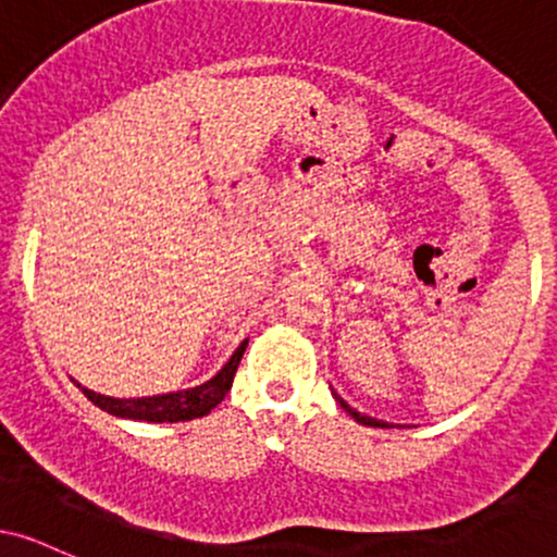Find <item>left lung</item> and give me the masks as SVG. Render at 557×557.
Listing matches in <instances>:
<instances>
[{"instance_id":"left-lung-1","label":"left lung","mask_w":557,"mask_h":557,"mask_svg":"<svg viewBox=\"0 0 557 557\" xmlns=\"http://www.w3.org/2000/svg\"><path fill=\"white\" fill-rule=\"evenodd\" d=\"M332 395H335V400L341 403V406L345 408V411H348L350 417H354L356 421H359V424H363V426H380V430H393V424H389V421H382V419H372V417H367V413H361V411H356V408H350L348 403H345L337 393H332Z\"/></svg>"}]
</instances>
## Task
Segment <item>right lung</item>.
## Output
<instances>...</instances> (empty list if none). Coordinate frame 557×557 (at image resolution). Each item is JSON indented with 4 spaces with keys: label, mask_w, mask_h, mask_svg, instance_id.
<instances>
[{
    "label": "right lung",
    "mask_w": 557,
    "mask_h": 557,
    "mask_svg": "<svg viewBox=\"0 0 557 557\" xmlns=\"http://www.w3.org/2000/svg\"><path fill=\"white\" fill-rule=\"evenodd\" d=\"M248 341H243L235 354L230 356L225 367L216 372L212 380L203 382L198 387L177 389V393H164V395H149V398H110V395L94 393V389L83 387V395L99 406L101 411L112 413L120 419H136V421H154V424H164V421H190L198 417H207L212 408L220 406L225 400V395L233 387V376L238 372V363L246 354Z\"/></svg>",
    "instance_id": "right-lung-1"
}]
</instances>
